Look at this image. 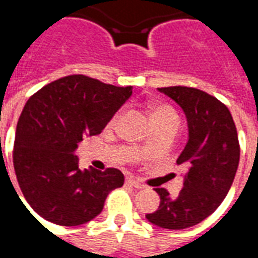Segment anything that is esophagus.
I'll list each match as a JSON object with an SVG mask.
<instances>
[{"mask_svg": "<svg viewBox=\"0 0 258 258\" xmlns=\"http://www.w3.org/2000/svg\"><path fill=\"white\" fill-rule=\"evenodd\" d=\"M127 184L131 185V186H134V188H137V189H142V188H145V185L141 184L140 181H137V179L134 178H127Z\"/></svg>", "mask_w": 258, "mask_h": 258, "instance_id": "1", "label": "esophagus"}]
</instances>
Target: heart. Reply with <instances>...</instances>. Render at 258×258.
Masks as SVG:
<instances>
[{
  "mask_svg": "<svg viewBox=\"0 0 258 258\" xmlns=\"http://www.w3.org/2000/svg\"><path fill=\"white\" fill-rule=\"evenodd\" d=\"M117 116H114L113 123L117 120ZM152 124H178V114L173 107L168 105H157L152 109L151 112Z\"/></svg>",
  "mask_w": 258,
  "mask_h": 258,
  "instance_id": "heart-1",
  "label": "heart"
}]
</instances>
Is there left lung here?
I'll return each mask as SVG.
<instances>
[{
    "label": "left lung",
    "mask_w": 258,
    "mask_h": 258,
    "mask_svg": "<svg viewBox=\"0 0 258 258\" xmlns=\"http://www.w3.org/2000/svg\"><path fill=\"white\" fill-rule=\"evenodd\" d=\"M157 91L171 98L186 117L188 140L177 164L188 170L177 198L156 188L160 206L146 218L164 229H185L213 214L225 199L238 170V133L228 107L205 91L190 87Z\"/></svg>",
    "instance_id": "8db88e82"
}]
</instances>
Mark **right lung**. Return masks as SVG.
Returning a JSON list of instances; mask_svg holds the SVG:
<instances>
[{
    "instance_id": "1",
    "label": "right lung",
    "mask_w": 258,
    "mask_h": 258,
    "mask_svg": "<svg viewBox=\"0 0 258 258\" xmlns=\"http://www.w3.org/2000/svg\"><path fill=\"white\" fill-rule=\"evenodd\" d=\"M131 95L133 87L73 74L27 101L16 125L14 167L38 216L76 227L101 214L106 196L124 184V175L117 168L81 170L76 151L84 137L101 134Z\"/></svg>"
}]
</instances>
